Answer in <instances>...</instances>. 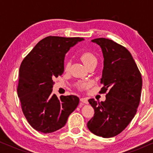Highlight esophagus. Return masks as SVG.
I'll use <instances>...</instances> for the list:
<instances>
[{
  "instance_id": "esophagus-1",
  "label": "esophagus",
  "mask_w": 153,
  "mask_h": 153,
  "mask_svg": "<svg viewBox=\"0 0 153 153\" xmlns=\"http://www.w3.org/2000/svg\"><path fill=\"white\" fill-rule=\"evenodd\" d=\"M80 100H81V102H83V103H84V104L88 103V101L87 98H81Z\"/></svg>"
}]
</instances>
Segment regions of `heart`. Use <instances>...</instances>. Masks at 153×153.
<instances>
[{
	"mask_svg": "<svg viewBox=\"0 0 153 153\" xmlns=\"http://www.w3.org/2000/svg\"><path fill=\"white\" fill-rule=\"evenodd\" d=\"M80 58L87 68L93 64H97V57H96L95 54L90 51H85L81 53L80 56ZM70 62H68V63L66 64L65 70H68L69 68H70ZM88 84L87 83H79L77 84V86L80 88H86L88 87Z\"/></svg>",
	"mask_w": 153,
	"mask_h": 153,
	"instance_id": "heart-1",
	"label": "heart"
}]
</instances>
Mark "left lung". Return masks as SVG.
I'll list each match as a JSON object with an SVG mask.
<instances>
[{"mask_svg": "<svg viewBox=\"0 0 153 153\" xmlns=\"http://www.w3.org/2000/svg\"><path fill=\"white\" fill-rule=\"evenodd\" d=\"M101 47L104 68L101 79L106 93L104 102L88 100L95 110L94 116L87 123L94 134L103 138L118 135L131 122L139 106L142 88L140 71L130 52L111 39L97 38L92 40Z\"/></svg>", "mask_w": 153, "mask_h": 153, "instance_id": "left-lung-1", "label": "left lung"}]
</instances>
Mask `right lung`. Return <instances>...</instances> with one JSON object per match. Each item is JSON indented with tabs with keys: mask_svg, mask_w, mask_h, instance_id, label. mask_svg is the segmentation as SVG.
Returning <instances> with one entry per match:
<instances>
[{
	"mask_svg": "<svg viewBox=\"0 0 153 153\" xmlns=\"http://www.w3.org/2000/svg\"><path fill=\"white\" fill-rule=\"evenodd\" d=\"M81 37L49 36L39 42L21 64L17 87L22 111L35 130L48 134L66 124L79 103L75 95L53 94V79L64 72L65 53Z\"/></svg>",
	"mask_w": 153,
	"mask_h": 153,
	"instance_id": "obj_1",
	"label": "right lung"
}]
</instances>
